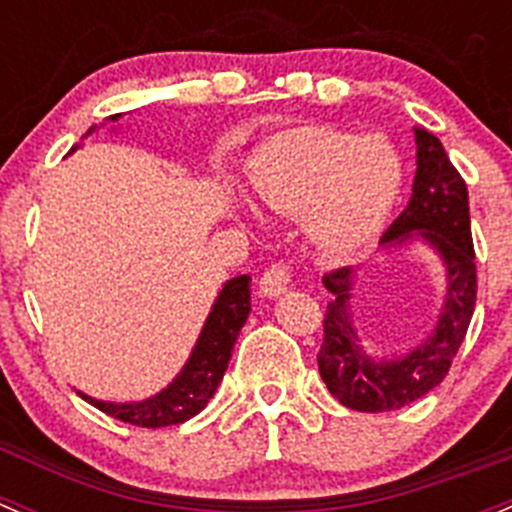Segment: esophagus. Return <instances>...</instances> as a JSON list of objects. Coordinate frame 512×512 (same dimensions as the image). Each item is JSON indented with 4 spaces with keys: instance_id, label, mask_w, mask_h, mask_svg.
<instances>
[{
    "instance_id": "34e87169",
    "label": "esophagus",
    "mask_w": 512,
    "mask_h": 512,
    "mask_svg": "<svg viewBox=\"0 0 512 512\" xmlns=\"http://www.w3.org/2000/svg\"><path fill=\"white\" fill-rule=\"evenodd\" d=\"M288 283H291V268L278 263L263 273L261 281H258V291L263 298H278L288 291Z\"/></svg>"
}]
</instances>
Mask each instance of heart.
<instances>
[{
	"label": "heart",
	"instance_id": "heart-1",
	"mask_svg": "<svg viewBox=\"0 0 512 512\" xmlns=\"http://www.w3.org/2000/svg\"><path fill=\"white\" fill-rule=\"evenodd\" d=\"M403 164L383 136L306 124L278 131L256 151L251 186L266 209L306 214L328 254H351L381 231L401 191Z\"/></svg>",
	"mask_w": 512,
	"mask_h": 512
}]
</instances>
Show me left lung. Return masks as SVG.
I'll return each mask as SVG.
<instances>
[{
  "mask_svg": "<svg viewBox=\"0 0 512 512\" xmlns=\"http://www.w3.org/2000/svg\"><path fill=\"white\" fill-rule=\"evenodd\" d=\"M416 176L413 194L391 229L383 249L423 241L440 258L445 296L435 328L426 341L396 358H376L363 351L353 326L351 298L356 271L351 266L323 276L333 293L323 321L318 371L333 398L351 411H396L433 391L448 373L475 308V251L470 236L468 186L455 171L438 136L416 126Z\"/></svg>",
  "mask_w": 512,
  "mask_h": 512,
  "instance_id": "obj_1",
  "label": "left lung"
}]
</instances>
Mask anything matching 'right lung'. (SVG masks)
I'll list each match as a JSON object with an SVG mask.
<instances>
[{"mask_svg":"<svg viewBox=\"0 0 512 512\" xmlns=\"http://www.w3.org/2000/svg\"><path fill=\"white\" fill-rule=\"evenodd\" d=\"M121 114L111 116V121H119ZM104 126V124H101ZM99 126H91L86 136L94 134ZM79 144L72 151H77ZM69 151V154H72ZM251 311V276H236L224 283V288L216 296L214 306H211L209 316H206L204 328H201L199 338H196L191 356L186 358L184 368L176 373L174 381L166 388H161L154 396L144 398V401H129V403H114V401H99L86 393L77 391L86 403L99 408L106 416L116 418V421L131 423V426L141 428H164V426H179V423L189 421L196 413L206 408V403L214 398L216 388L224 381V373L229 368L231 351L239 338V331L244 328L246 318Z\"/></svg>","mask_w":512,"mask_h":512,"instance_id":"right-lung-1","label":"right lung"}]
</instances>
